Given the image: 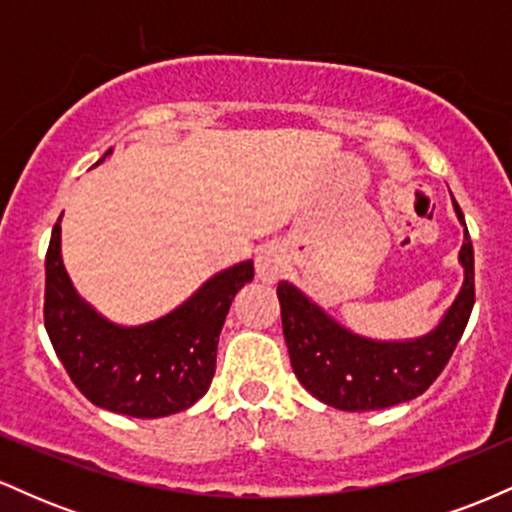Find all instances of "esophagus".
Wrapping results in <instances>:
<instances>
[{"label":"esophagus","mask_w":512,"mask_h":512,"mask_svg":"<svg viewBox=\"0 0 512 512\" xmlns=\"http://www.w3.org/2000/svg\"><path fill=\"white\" fill-rule=\"evenodd\" d=\"M286 267V255L284 250L276 248V245H267V248H262L257 252L255 257V269H257V276H260L262 281H276L284 272Z\"/></svg>","instance_id":"obj_1"}]
</instances>
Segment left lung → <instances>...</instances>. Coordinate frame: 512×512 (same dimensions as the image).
Instances as JSON below:
<instances>
[{
	"label": "left lung",
	"instance_id": "1",
	"mask_svg": "<svg viewBox=\"0 0 512 512\" xmlns=\"http://www.w3.org/2000/svg\"><path fill=\"white\" fill-rule=\"evenodd\" d=\"M464 226L462 289L431 332L414 339H370L346 330L298 286L279 281L281 325L296 378L310 395L342 411H373L424 395L448 366L474 308V250Z\"/></svg>",
	"mask_w": 512,
	"mask_h": 512
}]
</instances>
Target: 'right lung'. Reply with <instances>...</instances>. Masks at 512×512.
Segmentation results:
<instances>
[{"label":"right lung","mask_w":512,"mask_h":512,"mask_svg":"<svg viewBox=\"0 0 512 512\" xmlns=\"http://www.w3.org/2000/svg\"><path fill=\"white\" fill-rule=\"evenodd\" d=\"M60 221L45 257V330L72 383L96 407L134 419L190 409L207 395L221 327L236 293L255 276L252 260L209 276L156 320L117 325L76 293L62 262Z\"/></svg>","instance_id":"add662e5"}]
</instances>
